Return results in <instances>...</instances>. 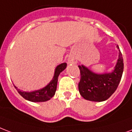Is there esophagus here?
Returning <instances> with one entry per match:
<instances>
[{"label": "esophagus", "instance_id": "esophagus-1", "mask_svg": "<svg viewBox=\"0 0 132 132\" xmlns=\"http://www.w3.org/2000/svg\"><path fill=\"white\" fill-rule=\"evenodd\" d=\"M68 63L69 64H77V59H76L74 56H70V57L68 58Z\"/></svg>", "mask_w": 132, "mask_h": 132}]
</instances>
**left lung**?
Returning <instances> with one entry per match:
<instances>
[{
  "instance_id": "1",
  "label": "left lung",
  "mask_w": 132,
  "mask_h": 132,
  "mask_svg": "<svg viewBox=\"0 0 132 132\" xmlns=\"http://www.w3.org/2000/svg\"><path fill=\"white\" fill-rule=\"evenodd\" d=\"M118 58L113 70L110 73H96L84 65L78 66L81 79L78 84L80 95L85 100L93 102L105 101L116 90L122 77L124 64L119 46Z\"/></svg>"
}]
</instances>
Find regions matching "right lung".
Returning a JSON list of instances; mask_svg holds the SVG:
<instances>
[{
	"label": "right lung",
	"instance_id": "add662e5",
	"mask_svg": "<svg viewBox=\"0 0 132 132\" xmlns=\"http://www.w3.org/2000/svg\"><path fill=\"white\" fill-rule=\"evenodd\" d=\"M66 66H67L66 63H62L58 65L55 69V73H54L53 79H51V81L46 86H44V88L29 92V91H23V90H20L16 86L14 85V86L19 94L28 101L33 102H42L48 101L55 95L56 90H57L58 77L59 74L62 73L63 70H65Z\"/></svg>",
	"mask_w": 132,
	"mask_h": 132
}]
</instances>
